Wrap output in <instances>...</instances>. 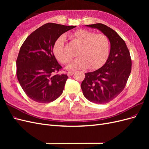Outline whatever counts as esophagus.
<instances>
[{
  "instance_id": "34e87169",
  "label": "esophagus",
  "mask_w": 149,
  "mask_h": 149,
  "mask_svg": "<svg viewBox=\"0 0 149 149\" xmlns=\"http://www.w3.org/2000/svg\"><path fill=\"white\" fill-rule=\"evenodd\" d=\"M74 73V71H70V72H68V73L67 74L68 76H71L73 75Z\"/></svg>"
}]
</instances>
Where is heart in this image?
<instances>
[{
  "instance_id": "obj_1",
  "label": "heart",
  "mask_w": 149,
  "mask_h": 149,
  "mask_svg": "<svg viewBox=\"0 0 149 149\" xmlns=\"http://www.w3.org/2000/svg\"><path fill=\"white\" fill-rule=\"evenodd\" d=\"M71 43L79 47L77 58L67 66L69 71L100 68L107 61L110 53V42L107 36L102 33L96 34L94 31L81 29L70 35ZM65 38L61 36L56 40L53 47L54 56L62 64H66L72 57L65 45Z\"/></svg>"
}]
</instances>
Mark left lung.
<instances>
[{
    "mask_svg": "<svg viewBox=\"0 0 149 149\" xmlns=\"http://www.w3.org/2000/svg\"><path fill=\"white\" fill-rule=\"evenodd\" d=\"M86 26L106 35L109 40L111 49L104 65L96 71L85 73L81 87L83 95L89 101L107 103L124 89L131 72V58L124 40L114 30L102 24Z\"/></svg>",
    "mask_w": 149,
    "mask_h": 149,
    "instance_id": "left-lung-1",
    "label": "left lung"
}]
</instances>
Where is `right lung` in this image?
Here are the masks:
<instances>
[{
  "mask_svg": "<svg viewBox=\"0 0 149 149\" xmlns=\"http://www.w3.org/2000/svg\"><path fill=\"white\" fill-rule=\"evenodd\" d=\"M76 27L48 23L33 31L20 47L16 61L17 77L29 98L48 103L60 96L68 76L57 74L62 67L53 53L57 38Z\"/></svg>",
  "mask_w": 149,
  "mask_h": 149,
  "instance_id": "add662e5",
  "label": "right lung"
}]
</instances>
